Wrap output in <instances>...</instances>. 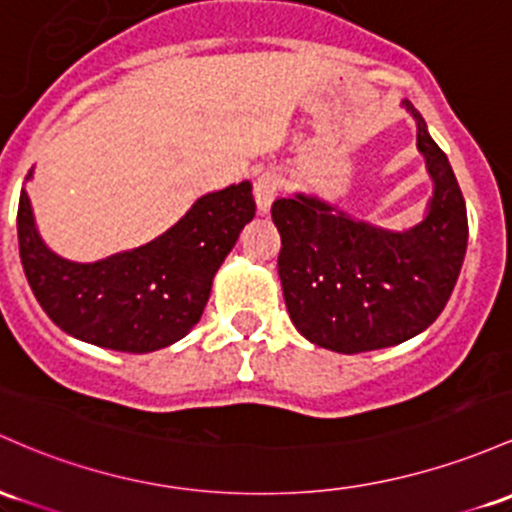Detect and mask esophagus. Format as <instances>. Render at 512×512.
<instances>
[{
	"label": "esophagus",
	"mask_w": 512,
	"mask_h": 512,
	"mask_svg": "<svg viewBox=\"0 0 512 512\" xmlns=\"http://www.w3.org/2000/svg\"><path fill=\"white\" fill-rule=\"evenodd\" d=\"M279 187H282V179L277 172H262L255 182V201L260 213H267L272 201L277 199Z\"/></svg>",
	"instance_id": "1"
}]
</instances>
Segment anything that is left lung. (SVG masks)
<instances>
[{
	"label": "left lung",
	"instance_id": "1",
	"mask_svg": "<svg viewBox=\"0 0 512 512\" xmlns=\"http://www.w3.org/2000/svg\"><path fill=\"white\" fill-rule=\"evenodd\" d=\"M403 106L418 123V150L432 179L423 221L379 228L308 194L272 204L291 323L308 342L342 355L423 333L452 296L466 255L469 223L452 165L411 101Z\"/></svg>",
	"mask_w": 512,
	"mask_h": 512
}]
</instances>
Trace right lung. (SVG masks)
<instances>
[{
    "instance_id": "add662e5",
    "label": "right lung",
    "mask_w": 512,
    "mask_h": 512,
    "mask_svg": "<svg viewBox=\"0 0 512 512\" xmlns=\"http://www.w3.org/2000/svg\"><path fill=\"white\" fill-rule=\"evenodd\" d=\"M252 218V184H230L196 199L150 243L72 262L43 243L21 189L16 230L28 286L48 318L72 338L140 355L170 347L199 323L218 267Z\"/></svg>"
}]
</instances>
